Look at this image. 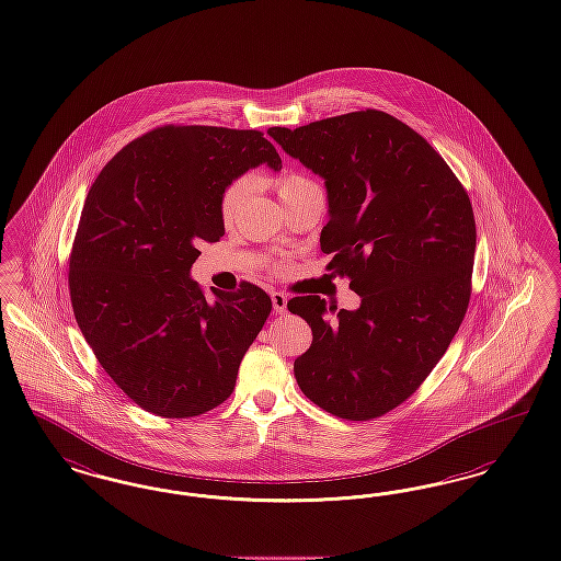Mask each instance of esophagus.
I'll return each instance as SVG.
<instances>
[{
  "instance_id": "34e87169",
  "label": "esophagus",
  "mask_w": 561,
  "mask_h": 561,
  "mask_svg": "<svg viewBox=\"0 0 561 561\" xmlns=\"http://www.w3.org/2000/svg\"><path fill=\"white\" fill-rule=\"evenodd\" d=\"M271 305H273V311L275 313H286L288 309V296L284 291H273L271 294Z\"/></svg>"
}]
</instances>
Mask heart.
<instances>
[{
  "label": "heart",
  "mask_w": 561,
  "mask_h": 561,
  "mask_svg": "<svg viewBox=\"0 0 561 561\" xmlns=\"http://www.w3.org/2000/svg\"><path fill=\"white\" fill-rule=\"evenodd\" d=\"M252 183L254 181H252V178H248V175L236 178V180L227 183V187H225L224 194H221V201H219V213H221V219H224L225 224H231L236 219L240 206L244 204L250 190H252ZM275 185H277L279 198L284 201V198H290V196L302 192V190L313 187L314 183L309 178L300 175V173H284L282 178L275 180Z\"/></svg>",
  "instance_id": "1"
}]
</instances>
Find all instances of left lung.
I'll return each mask as SVG.
<instances>
[{"mask_svg": "<svg viewBox=\"0 0 561 561\" xmlns=\"http://www.w3.org/2000/svg\"><path fill=\"white\" fill-rule=\"evenodd\" d=\"M267 134L325 183L321 250L360 296L355 311L319 296L291 298L288 311L313 332L294 378L332 415L380 417L426 380L468 311L470 198L422 135L380 111Z\"/></svg>", "mask_w": 561, "mask_h": 561, "instance_id": "obj_1", "label": "left lung"}]
</instances>
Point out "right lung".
Instances as JSON below:
<instances>
[{"label": "right lung", "instance_id": "obj_1", "mask_svg": "<svg viewBox=\"0 0 561 561\" xmlns=\"http://www.w3.org/2000/svg\"><path fill=\"white\" fill-rule=\"evenodd\" d=\"M282 158L261 131L162 127L93 181L70 256V300L114 383L160 417H194L231 394L271 313L252 284L206 300L192 279L202 242L224 238L229 181Z\"/></svg>", "mask_w": 561, "mask_h": 561}]
</instances>
